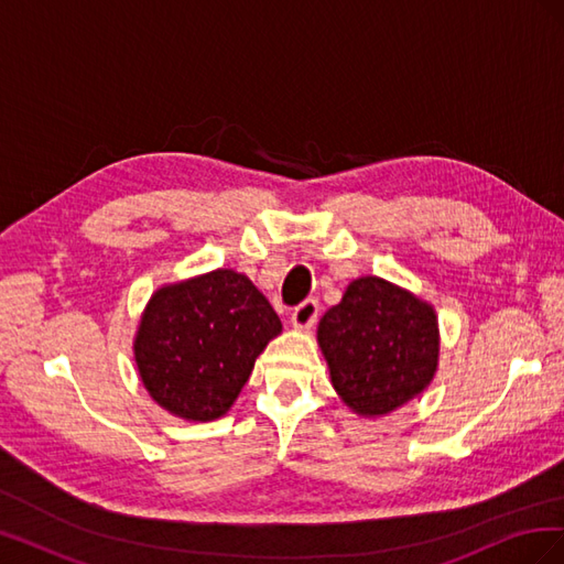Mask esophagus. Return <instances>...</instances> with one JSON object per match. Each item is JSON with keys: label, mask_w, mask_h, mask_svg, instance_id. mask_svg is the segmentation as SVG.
I'll use <instances>...</instances> for the list:
<instances>
[{"label": "esophagus", "mask_w": 564, "mask_h": 564, "mask_svg": "<svg viewBox=\"0 0 564 564\" xmlns=\"http://www.w3.org/2000/svg\"><path fill=\"white\" fill-rule=\"evenodd\" d=\"M317 313H319V305L315 299H305L299 308H294L292 313V324L296 329H311L313 324L317 322Z\"/></svg>", "instance_id": "34e87169"}]
</instances>
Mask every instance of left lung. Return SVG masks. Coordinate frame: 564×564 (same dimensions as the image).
Masks as SVG:
<instances>
[{
    "mask_svg": "<svg viewBox=\"0 0 564 564\" xmlns=\"http://www.w3.org/2000/svg\"><path fill=\"white\" fill-rule=\"evenodd\" d=\"M317 344L340 400L360 416H386L433 381L437 315L398 284L357 278L319 319Z\"/></svg>",
    "mask_w": 564,
    "mask_h": 564,
    "instance_id": "8db88e82",
    "label": "left lung"
}]
</instances>
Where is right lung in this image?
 <instances>
[{
    "instance_id": "right-lung-1",
    "label": "right lung",
    "mask_w": 564,
    "mask_h": 564,
    "mask_svg": "<svg viewBox=\"0 0 564 564\" xmlns=\"http://www.w3.org/2000/svg\"><path fill=\"white\" fill-rule=\"evenodd\" d=\"M280 332L278 313L251 280L218 268L152 294L133 357L150 398L169 414L214 421L232 406L256 357Z\"/></svg>"
}]
</instances>
